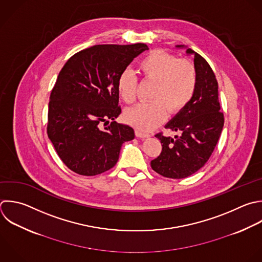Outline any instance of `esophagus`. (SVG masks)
<instances>
[{
  "label": "esophagus",
  "mask_w": 262,
  "mask_h": 262,
  "mask_svg": "<svg viewBox=\"0 0 262 262\" xmlns=\"http://www.w3.org/2000/svg\"><path fill=\"white\" fill-rule=\"evenodd\" d=\"M135 135H136L138 138H142V139H144V138H148V137L150 136L149 134H145V133H142V132L138 131V130H136V131H135Z\"/></svg>",
  "instance_id": "esophagus-1"
}]
</instances>
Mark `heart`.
Wrapping results in <instances>:
<instances>
[{"instance_id":"1","label":"heart","mask_w":262,"mask_h":262,"mask_svg":"<svg viewBox=\"0 0 262 262\" xmlns=\"http://www.w3.org/2000/svg\"><path fill=\"white\" fill-rule=\"evenodd\" d=\"M143 78L155 82L151 102L139 103L127 108L125 121L141 132H149L161 125L170 113L181 111L192 98L196 88V71L185 59H177L164 51L150 52L139 62ZM137 77L131 69H125L118 78V90L126 103L136 98Z\"/></svg>"}]
</instances>
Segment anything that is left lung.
Returning a JSON list of instances; mask_svg holds the SVG:
<instances>
[{"label": "left lung", "instance_id": "left-lung-1", "mask_svg": "<svg viewBox=\"0 0 262 262\" xmlns=\"http://www.w3.org/2000/svg\"><path fill=\"white\" fill-rule=\"evenodd\" d=\"M187 55L193 56L196 88L190 101L167 124L166 128L179 132L174 138L157 134L162 152L150 162L154 171L168 178H185L199 171L212 155L223 128V114L218 100V83L208 62L184 45Z\"/></svg>", "mask_w": 262, "mask_h": 262}]
</instances>
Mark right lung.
Segmentation results:
<instances>
[{
    "instance_id": "right-lung-1",
    "label": "right lung",
    "mask_w": 262,
    "mask_h": 262,
    "mask_svg": "<svg viewBox=\"0 0 262 262\" xmlns=\"http://www.w3.org/2000/svg\"><path fill=\"white\" fill-rule=\"evenodd\" d=\"M145 50L141 43L95 45L61 69L50 96L47 133L72 171L94 176L110 170L123 143L134 139L132 127L115 121L121 114L118 78Z\"/></svg>"
}]
</instances>
